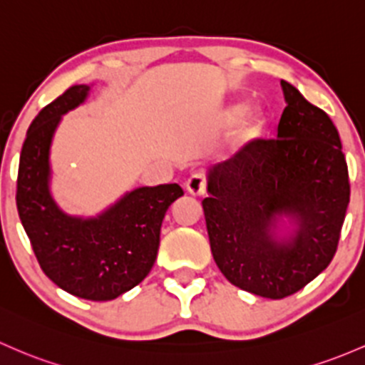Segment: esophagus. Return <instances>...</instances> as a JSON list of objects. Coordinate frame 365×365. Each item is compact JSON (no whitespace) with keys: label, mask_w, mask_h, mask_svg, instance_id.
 <instances>
[{"label":"esophagus","mask_w":365,"mask_h":365,"mask_svg":"<svg viewBox=\"0 0 365 365\" xmlns=\"http://www.w3.org/2000/svg\"><path fill=\"white\" fill-rule=\"evenodd\" d=\"M187 192L192 195H202L206 192V176L201 171H195L185 182Z\"/></svg>","instance_id":"1"}]
</instances>
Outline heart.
<instances>
[{
    "mask_svg": "<svg viewBox=\"0 0 365 365\" xmlns=\"http://www.w3.org/2000/svg\"><path fill=\"white\" fill-rule=\"evenodd\" d=\"M240 110L241 106H232L227 112L229 120H232L240 113ZM264 124H266V115H264L262 108H259V106H247L236 122V129H234L232 134V143L245 145L248 141H252L253 138L259 136L260 131H262Z\"/></svg>",
    "mask_w": 365,
    "mask_h": 365,
    "instance_id": "heart-1",
    "label": "heart"
}]
</instances>
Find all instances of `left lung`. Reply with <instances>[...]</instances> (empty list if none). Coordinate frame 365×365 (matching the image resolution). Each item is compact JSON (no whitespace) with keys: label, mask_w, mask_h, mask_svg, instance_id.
Instances as JSON below:
<instances>
[{"label":"left lung","mask_w":365,"mask_h":365,"mask_svg":"<svg viewBox=\"0 0 365 365\" xmlns=\"http://www.w3.org/2000/svg\"><path fill=\"white\" fill-rule=\"evenodd\" d=\"M282 89L276 140H253L213 166L202 201L218 269L267 299L295 294L331 264L350 202L336 125L285 80Z\"/></svg>","instance_id":"obj_1"}]
</instances>
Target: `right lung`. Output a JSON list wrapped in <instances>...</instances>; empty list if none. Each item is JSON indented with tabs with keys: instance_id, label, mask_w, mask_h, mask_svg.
<instances>
[{
	"instance_id": "1",
	"label": "right lung",
	"mask_w": 365,
	"mask_h": 365,
	"mask_svg": "<svg viewBox=\"0 0 365 365\" xmlns=\"http://www.w3.org/2000/svg\"><path fill=\"white\" fill-rule=\"evenodd\" d=\"M89 86H73L31 122L21 152L17 210L43 273L59 289L89 301H112L150 273L160 225L178 183L125 192L96 217H75L51 192V145L61 118L82 105Z\"/></svg>"
}]
</instances>
